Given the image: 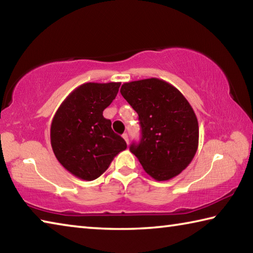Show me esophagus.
Masks as SVG:
<instances>
[{"label":"esophagus","mask_w":253,"mask_h":253,"mask_svg":"<svg viewBox=\"0 0 253 253\" xmlns=\"http://www.w3.org/2000/svg\"><path fill=\"white\" fill-rule=\"evenodd\" d=\"M123 138H124V139H125V142H126L127 144H128V142H129V138H128V135L126 134V132H125V134H124V135H123Z\"/></svg>","instance_id":"obj_1"}]
</instances>
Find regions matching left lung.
<instances>
[{"label": "left lung", "instance_id": "1", "mask_svg": "<svg viewBox=\"0 0 253 253\" xmlns=\"http://www.w3.org/2000/svg\"><path fill=\"white\" fill-rule=\"evenodd\" d=\"M123 97L138 114L142 139L130 152L156 181L185 169L199 147V123L182 92L168 81L149 78L125 83Z\"/></svg>", "mask_w": 253, "mask_h": 253}]
</instances>
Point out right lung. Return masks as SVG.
I'll list each match as a JSON object with an SVG mask.
<instances>
[{"instance_id": "add662e5", "label": "right lung", "mask_w": 253, "mask_h": 253, "mask_svg": "<svg viewBox=\"0 0 253 253\" xmlns=\"http://www.w3.org/2000/svg\"><path fill=\"white\" fill-rule=\"evenodd\" d=\"M121 83H85L74 89L55 111L50 128L58 162L74 176L93 181L127 148L102 111L116 98Z\"/></svg>"}]
</instances>
